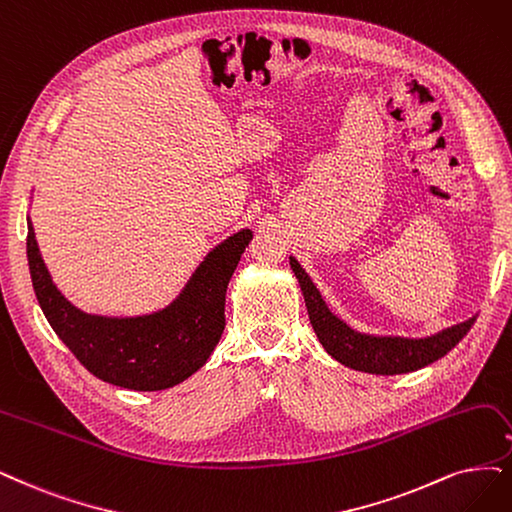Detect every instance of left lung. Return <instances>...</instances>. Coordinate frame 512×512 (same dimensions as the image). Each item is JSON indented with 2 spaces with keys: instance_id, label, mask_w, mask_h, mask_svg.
Instances as JSON below:
<instances>
[{
  "instance_id": "left-lung-1",
  "label": "left lung",
  "mask_w": 512,
  "mask_h": 512,
  "mask_svg": "<svg viewBox=\"0 0 512 512\" xmlns=\"http://www.w3.org/2000/svg\"><path fill=\"white\" fill-rule=\"evenodd\" d=\"M291 268L299 280L301 293L306 299L310 323L323 348L354 371H365L373 375H401L418 371L434 361H439L451 348H456L460 339L470 331L475 318H468L460 325L443 329L430 337H380L367 335L350 329L342 318H337L320 297L314 282L299 266L295 257H289Z\"/></svg>"
}]
</instances>
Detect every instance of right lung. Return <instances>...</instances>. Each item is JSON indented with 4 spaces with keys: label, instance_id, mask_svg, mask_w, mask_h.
Instances as JSON below:
<instances>
[{
    "label": "right lung",
    "instance_id": "1",
    "mask_svg": "<svg viewBox=\"0 0 512 512\" xmlns=\"http://www.w3.org/2000/svg\"><path fill=\"white\" fill-rule=\"evenodd\" d=\"M27 259L37 301L54 333L99 380L139 392L166 390L196 373L225 329V291L253 232L240 230L204 257L181 295L154 314L94 316L54 287L27 221Z\"/></svg>",
    "mask_w": 512,
    "mask_h": 512
}]
</instances>
